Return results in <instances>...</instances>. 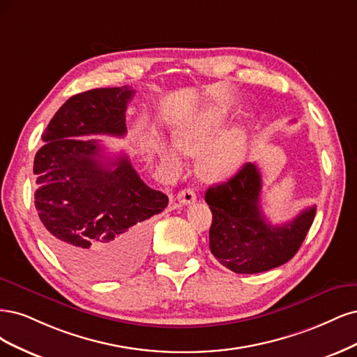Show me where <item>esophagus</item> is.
I'll use <instances>...</instances> for the list:
<instances>
[{"label":"esophagus","mask_w":357,"mask_h":357,"mask_svg":"<svg viewBox=\"0 0 357 357\" xmlns=\"http://www.w3.org/2000/svg\"><path fill=\"white\" fill-rule=\"evenodd\" d=\"M176 199L181 204H191L195 202V199H197V195H195V191L191 190V188H183L178 192Z\"/></svg>","instance_id":"34e87169"}]
</instances>
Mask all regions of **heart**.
<instances>
[{
    "instance_id": "heart-1",
    "label": "heart",
    "mask_w": 357,
    "mask_h": 357,
    "mask_svg": "<svg viewBox=\"0 0 357 357\" xmlns=\"http://www.w3.org/2000/svg\"><path fill=\"white\" fill-rule=\"evenodd\" d=\"M225 119L222 109H206L181 124L175 133L176 146L182 153L195 155L203 151L199 169L202 176L208 181L231 176L243 165L248 154L249 135L243 126H236L218 137ZM160 157L174 169H181L183 165L175 146L163 145L160 148Z\"/></svg>"
}]
</instances>
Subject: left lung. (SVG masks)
Returning a JSON list of instances; mask_svg holds the SVG:
<instances>
[{"instance_id": "obj_1", "label": "left lung", "mask_w": 357, "mask_h": 357, "mask_svg": "<svg viewBox=\"0 0 357 357\" xmlns=\"http://www.w3.org/2000/svg\"><path fill=\"white\" fill-rule=\"evenodd\" d=\"M261 187L257 165L246 163L233 178L204 194L212 211L211 252L237 274L262 273L294 258L316 215L312 206L289 222L271 225L261 211Z\"/></svg>"}]
</instances>
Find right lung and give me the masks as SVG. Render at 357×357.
<instances>
[{"mask_svg":"<svg viewBox=\"0 0 357 357\" xmlns=\"http://www.w3.org/2000/svg\"><path fill=\"white\" fill-rule=\"evenodd\" d=\"M135 90L93 89L68 99L33 158L36 208L44 236L68 267L89 279L130 273L145 255L151 218L167 195L149 188L128 155L107 157L90 135L124 136Z\"/></svg>","mask_w":357,"mask_h":357,"instance_id":"1","label":"right lung"}]
</instances>
